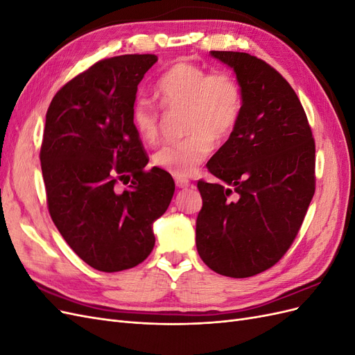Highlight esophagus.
Returning a JSON list of instances; mask_svg holds the SVG:
<instances>
[{"label":"esophagus","mask_w":355,"mask_h":355,"mask_svg":"<svg viewBox=\"0 0 355 355\" xmlns=\"http://www.w3.org/2000/svg\"><path fill=\"white\" fill-rule=\"evenodd\" d=\"M175 182H176L178 188H188L191 185V180H188L185 178H176Z\"/></svg>","instance_id":"34e87169"}]
</instances>
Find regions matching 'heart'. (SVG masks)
Segmentation results:
<instances>
[{
    "mask_svg": "<svg viewBox=\"0 0 355 355\" xmlns=\"http://www.w3.org/2000/svg\"><path fill=\"white\" fill-rule=\"evenodd\" d=\"M155 94L168 111H184L187 137L163 146L154 164L175 176H189L210 154L213 141H225L237 127L243 111L239 81L225 72L210 73L188 60L175 62L161 75ZM137 136L154 144L159 135V114L153 102L139 99L132 108Z\"/></svg>",
    "mask_w": 355,
    "mask_h": 355,
    "instance_id": "heart-1",
    "label": "heart"
}]
</instances>
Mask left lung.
<instances>
[{
  "mask_svg": "<svg viewBox=\"0 0 355 355\" xmlns=\"http://www.w3.org/2000/svg\"><path fill=\"white\" fill-rule=\"evenodd\" d=\"M243 92L237 127L207 163L220 184L198 182V254L220 275L245 278L282 259L315 191V144L290 84L266 62L210 51Z\"/></svg>",
  "mask_w": 355,
  "mask_h": 355,
  "instance_id": "left-lung-1",
  "label": "left lung"
}]
</instances>
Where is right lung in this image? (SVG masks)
<instances>
[{"label": "right lung", "mask_w": 355, "mask_h": 355, "mask_svg": "<svg viewBox=\"0 0 355 355\" xmlns=\"http://www.w3.org/2000/svg\"><path fill=\"white\" fill-rule=\"evenodd\" d=\"M155 55L94 63L56 93L46 115L41 170L50 216L71 249L92 268L116 272L153 252V225L175 192L153 167L132 124L137 85ZM129 187L121 191L116 185Z\"/></svg>", "instance_id": "add662e5"}]
</instances>
